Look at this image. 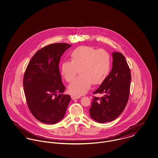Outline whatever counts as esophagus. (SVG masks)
Listing matches in <instances>:
<instances>
[{"label": "esophagus", "instance_id": "obj_1", "mask_svg": "<svg viewBox=\"0 0 158 158\" xmlns=\"http://www.w3.org/2000/svg\"><path fill=\"white\" fill-rule=\"evenodd\" d=\"M80 97H81V96H79V95H71V98H72L73 99H77L80 98Z\"/></svg>", "mask_w": 158, "mask_h": 158}]
</instances>
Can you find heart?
Here are the masks:
<instances>
[{
	"label": "heart",
	"instance_id": "1",
	"mask_svg": "<svg viewBox=\"0 0 158 158\" xmlns=\"http://www.w3.org/2000/svg\"><path fill=\"white\" fill-rule=\"evenodd\" d=\"M71 61L62 63L61 74L64 80L71 82L78 72L80 75L68 87L69 92L75 95H83L92 84H99L105 80L110 69V56L103 49L81 46L71 53Z\"/></svg>",
	"mask_w": 158,
	"mask_h": 158
}]
</instances>
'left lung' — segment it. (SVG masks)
<instances>
[{
    "label": "left lung",
    "instance_id": "obj_1",
    "mask_svg": "<svg viewBox=\"0 0 158 158\" xmlns=\"http://www.w3.org/2000/svg\"><path fill=\"white\" fill-rule=\"evenodd\" d=\"M113 68L109 75L94 94H102L101 98L94 96L89 110L90 117L101 123L115 120L123 111L128 101L131 74L125 56L121 53L112 54Z\"/></svg>",
    "mask_w": 158,
    "mask_h": 158
}]
</instances>
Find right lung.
Masks as SVG:
<instances>
[{
	"mask_svg": "<svg viewBox=\"0 0 158 158\" xmlns=\"http://www.w3.org/2000/svg\"><path fill=\"white\" fill-rule=\"evenodd\" d=\"M71 46L66 43L47 45L33 55L26 68L23 83L26 102L32 115L44 123L62 120L71 101L69 95L62 94L65 87L59 68L61 56Z\"/></svg>",
	"mask_w": 158,
	"mask_h": 158,
	"instance_id": "obj_1",
	"label": "right lung"
}]
</instances>
